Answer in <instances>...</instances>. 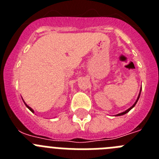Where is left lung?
Wrapping results in <instances>:
<instances>
[{
    "label": "left lung",
    "instance_id": "left-lung-1",
    "mask_svg": "<svg viewBox=\"0 0 159 159\" xmlns=\"http://www.w3.org/2000/svg\"><path fill=\"white\" fill-rule=\"evenodd\" d=\"M141 90H142V88L141 89H140V92H139V96H138V98H137V99H136V101H135V102H134V104H133V106L132 107H130V108H129V109H127V111H123V112H122V113H119V114H118V115H116V116H123V115H125V114H127V112H129L130 111V110H131L132 108L134 107V106H135V104L136 103H137V102H138V100H139V96H140V93H141Z\"/></svg>",
    "mask_w": 159,
    "mask_h": 159
}]
</instances>
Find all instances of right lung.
I'll return each mask as SVG.
<instances>
[{"mask_svg":"<svg viewBox=\"0 0 159 159\" xmlns=\"http://www.w3.org/2000/svg\"><path fill=\"white\" fill-rule=\"evenodd\" d=\"M24 102H25V101H24ZM25 106L27 107H28V108H29V110H30V111H32V112H33V113H34V111L32 110V108H31V107H29V106H28V105H27V104H26V103H25Z\"/></svg>","mask_w":159,"mask_h":159,"instance_id":"add662e5","label":"right lung"}]
</instances>
